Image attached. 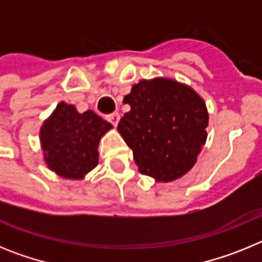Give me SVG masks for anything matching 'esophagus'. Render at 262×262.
I'll list each match as a JSON object with an SVG mask.
<instances>
[{
    "label": "esophagus",
    "mask_w": 262,
    "mask_h": 262,
    "mask_svg": "<svg viewBox=\"0 0 262 262\" xmlns=\"http://www.w3.org/2000/svg\"><path fill=\"white\" fill-rule=\"evenodd\" d=\"M119 119H120L119 113H114V114H111V115H108V117H107V120L114 127H117V124L119 123Z\"/></svg>",
    "instance_id": "1"
}]
</instances>
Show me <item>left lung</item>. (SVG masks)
I'll return each instance as SVG.
<instances>
[{
  "mask_svg": "<svg viewBox=\"0 0 262 262\" xmlns=\"http://www.w3.org/2000/svg\"><path fill=\"white\" fill-rule=\"evenodd\" d=\"M123 103L131 110L118 133L133 149L139 172L156 182H172L186 174L205 145L209 111L191 86L168 77L133 85Z\"/></svg>",
  "mask_w": 262,
  "mask_h": 262,
  "instance_id": "obj_1",
  "label": "left lung"
}]
</instances>
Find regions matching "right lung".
Returning a JSON list of instances; mask_svg holds the SVG:
<instances>
[{"label":"right lung","instance_id":"1","mask_svg":"<svg viewBox=\"0 0 262 262\" xmlns=\"http://www.w3.org/2000/svg\"><path fill=\"white\" fill-rule=\"evenodd\" d=\"M111 128L93 110L78 113L75 105L57 103L39 131L46 165L67 180H84L98 165L99 142Z\"/></svg>","mask_w":262,"mask_h":262}]
</instances>
